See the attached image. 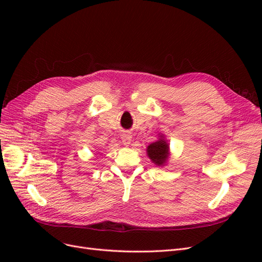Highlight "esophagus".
Segmentation results:
<instances>
[{
  "label": "esophagus",
  "instance_id": "34e87169",
  "mask_svg": "<svg viewBox=\"0 0 262 262\" xmlns=\"http://www.w3.org/2000/svg\"><path fill=\"white\" fill-rule=\"evenodd\" d=\"M121 140H122V143L124 145H129L132 141V136L130 133H123L121 136Z\"/></svg>",
  "mask_w": 262,
  "mask_h": 262
}]
</instances>
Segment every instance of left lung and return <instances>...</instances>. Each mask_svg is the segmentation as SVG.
Returning <instances> with one entry per match:
<instances>
[{
	"label": "left lung",
	"instance_id": "8db88e82",
	"mask_svg": "<svg viewBox=\"0 0 262 262\" xmlns=\"http://www.w3.org/2000/svg\"><path fill=\"white\" fill-rule=\"evenodd\" d=\"M146 150L150 161L158 166H163L166 163V161L168 160L169 145L164 139L163 134L156 142H153L152 144H149Z\"/></svg>",
	"mask_w": 262,
	"mask_h": 262
}]
</instances>
